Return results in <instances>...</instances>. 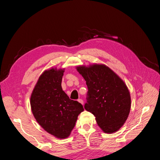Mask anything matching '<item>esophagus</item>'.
Returning <instances> with one entry per match:
<instances>
[{
  "mask_svg": "<svg viewBox=\"0 0 160 160\" xmlns=\"http://www.w3.org/2000/svg\"><path fill=\"white\" fill-rule=\"evenodd\" d=\"M78 101H79V102L80 103H81L82 105H83V99H78Z\"/></svg>",
  "mask_w": 160,
  "mask_h": 160,
  "instance_id": "34e87169",
  "label": "esophagus"
}]
</instances>
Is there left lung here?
Masks as SVG:
<instances>
[{
  "label": "left lung",
  "mask_w": 160,
  "mask_h": 160,
  "mask_svg": "<svg viewBox=\"0 0 160 160\" xmlns=\"http://www.w3.org/2000/svg\"><path fill=\"white\" fill-rule=\"evenodd\" d=\"M86 81L88 91L84 108L95 117L105 133H112L127 120L131 108V98L126 85L103 65L77 67Z\"/></svg>",
  "instance_id": "obj_1"
}]
</instances>
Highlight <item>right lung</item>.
Returning <instances> with one entry per match:
<instances>
[{
    "label": "right lung",
    "mask_w": 160,
    "mask_h": 160,
    "mask_svg": "<svg viewBox=\"0 0 160 160\" xmlns=\"http://www.w3.org/2000/svg\"><path fill=\"white\" fill-rule=\"evenodd\" d=\"M64 70L51 69L42 72L31 97L32 112L47 132L60 139L69 137L77 117L84 109L70 99L61 88Z\"/></svg>",
    "instance_id": "right-lung-1"
}]
</instances>
